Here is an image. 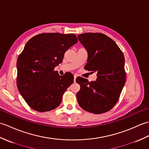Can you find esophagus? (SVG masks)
Returning a JSON list of instances; mask_svg holds the SVG:
<instances>
[{
    "label": "esophagus",
    "instance_id": "34e87169",
    "mask_svg": "<svg viewBox=\"0 0 149 149\" xmlns=\"http://www.w3.org/2000/svg\"><path fill=\"white\" fill-rule=\"evenodd\" d=\"M76 78H77V76L75 75H74V82H75V80H76Z\"/></svg>",
    "mask_w": 149,
    "mask_h": 149
}]
</instances>
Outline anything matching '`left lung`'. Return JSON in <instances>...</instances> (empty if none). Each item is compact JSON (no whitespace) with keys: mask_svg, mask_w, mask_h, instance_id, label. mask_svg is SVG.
Returning <instances> with one entry per match:
<instances>
[{"mask_svg":"<svg viewBox=\"0 0 149 149\" xmlns=\"http://www.w3.org/2000/svg\"><path fill=\"white\" fill-rule=\"evenodd\" d=\"M78 40L88 52L85 68L97 72V76L92 82L80 77L76 79L81 86L77 93L78 103L90 113H106L115 106L124 86V56L116 43L104 34H81Z\"/></svg>","mask_w":149,"mask_h":149,"instance_id":"8db88e82","label":"left lung"}]
</instances>
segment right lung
Wrapping results in <instances>:
<instances>
[{"mask_svg": "<svg viewBox=\"0 0 149 149\" xmlns=\"http://www.w3.org/2000/svg\"><path fill=\"white\" fill-rule=\"evenodd\" d=\"M77 42L74 34L53 33L38 34L26 44L17 59V83L19 92L34 110L49 111L60 105L74 75L70 72L59 75L54 68Z\"/></svg>", "mask_w": 149, "mask_h": 149, "instance_id": "add662e5", "label": "right lung"}]
</instances>
